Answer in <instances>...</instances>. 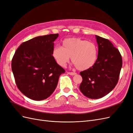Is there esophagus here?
<instances>
[{
	"label": "esophagus",
	"mask_w": 133,
	"mask_h": 133,
	"mask_svg": "<svg viewBox=\"0 0 133 133\" xmlns=\"http://www.w3.org/2000/svg\"><path fill=\"white\" fill-rule=\"evenodd\" d=\"M68 74L70 75H74L76 74V73H74V72H68Z\"/></svg>",
	"instance_id": "1"
}]
</instances>
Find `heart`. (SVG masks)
I'll return each mask as SVG.
<instances>
[{"mask_svg":"<svg viewBox=\"0 0 133 133\" xmlns=\"http://www.w3.org/2000/svg\"><path fill=\"white\" fill-rule=\"evenodd\" d=\"M58 65L65 67L70 57L76 69H89L95 63L98 57V47L92 42L80 38H68L63 42L62 47L55 46L52 53Z\"/></svg>","mask_w":133,"mask_h":133,"instance_id":"b5f03b06","label":"heart"}]
</instances>
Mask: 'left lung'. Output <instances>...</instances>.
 Returning a JSON list of instances; mask_svg holds the SVG:
<instances>
[{
    "label": "left lung",
    "instance_id": "obj_1",
    "mask_svg": "<svg viewBox=\"0 0 133 133\" xmlns=\"http://www.w3.org/2000/svg\"><path fill=\"white\" fill-rule=\"evenodd\" d=\"M98 45V58L89 69L80 72L83 78L79 89L90 99H99L112 90L118 82L122 67L119 50L109 40L95 35Z\"/></svg>",
    "mask_w": 133,
    "mask_h": 133
}]
</instances>
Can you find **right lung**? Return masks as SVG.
<instances>
[{
	"label": "right lung",
	"mask_w": 133,
	"mask_h": 133,
	"mask_svg": "<svg viewBox=\"0 0 133 133\" xmlns=\"http://www.w3.org/2000/svg\"><path fill=\"white\" fill-rule=\"evenodd\" d=\"M59 36H39L23 43L11 61V70L19 90L28 98L42 100L57 88L59 78L65 73L53 54L54 42Z\"/></svg>",
	"instance_id": "add662e5"
}]
</instances>
